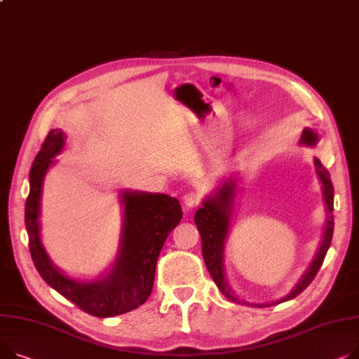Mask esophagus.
<instances>
[{
  "instance_id": "esophagus-1",
  "label": "esophagus",
  "mask_w": 359,
  "mask_h": 359,
  "mask_svg": "<svg viewBox=\"0 0 359 359\" xmlns=\"http://www.w3.org/2000/svg\"><path fill=\"white\" fill-rule=\"evenodd\" d=\"M183 202H184V205L187 208H194V206L199 205L201 196L198 194H195V192H187V194L183 195Z\"/></svg>"
}]
</instances>
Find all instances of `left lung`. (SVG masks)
I'll return each mask as SVG.
<instances>
[{
    "instance_id": "obj_1",
    "label": "left lung",
    "mask_w": 359,
    "mask_h": 359,
    "mask_svg": "<svg viewBox=\"0 0 359 359\" xmlns=\"http://www.w3.org/2000/svg\"><path fill=\"white\" fill-rule=\"evenodd\" d=\"M318 141V135L315 131L306 128L302 134V140L300 142L307 146H313L315 142ZM315 167L318 176L323 184V196H325V205L329 213V218L326 222V231H325V236H323V243L320 245V250L315 258V261L312 262V266L309 267L307 273L303 276V278L300 280V283L296 285L294 290L285 296L284 299L278 300L277 303L285 302L294 299L296 296H299L307 285L313 281V278L316 277L318 271L320 270L323 259L326 257V252L330 247L332 243V235H333V184L330 180V175L329 172L325 169V165L320 163V160L315 158ZM232 196H233V183H226L224 184V187L219 189V192L215 195L213 198H209L208 201L203 202V208L198 209L196 215H195V224L199 229L201 238H202V255L205 259L206 269L209 271V274L212 276L213 281L217 283L218 289L221 290V293L236 303H247L238 299L236 296H233V293L231 292L229 285L225 280L224 276V269H222V250H224V243H225V236L228 233V226H229V217H231V203H232ZM250 304V303H247ZM274 304V303H273ZM264 306V304H259ZM267 306V304H266Z\"/></svg>"
}]
</instances>
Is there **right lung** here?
Returning <instances> with one entry per match:
<instances>
[{
  "instance_id": "1",
  "label": "right lung",
  "mask_w": 359,
  "mask_h": 359,
  "mask_svg": "<svg viewBox=\"0 0 359 359\" xmlns=\"http://www.w3.org/2000/svg\"><path fill=\"white\" fill-rule=\"evenodd\" d=\"M62 130L46 135L30 169V194L26 201V228L34 267L41 278L83 312L97 318L123 315L144 303L153 289L160 251L179 225L183 212L179 201L163 194L124 192V231L119 255L111 274L93 283H78L63 276L46 255L39 236V205L44 175L63 147Z\"/></svg>"
}]
</instances>
